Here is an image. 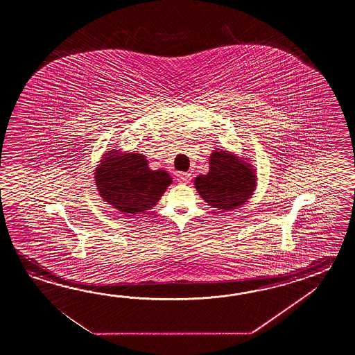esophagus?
I'll use <instances>...</instances> for the list:
<instances>
[{"instance_id":"esophagus-1","label":"esophagus","mask_w":355,"mask_h":355,"mask_svg":"<svg viewBox=\"0 0 355 355\" xmlns=\"http://www.w3.org/2000/svg\"><path fill=\"white\" fill-rule=\"evenodd\" d=\"M178 180L180 181V182H185V184H188L190 179H191V175L189 174V173H178Z\"/></svg>"}]
</instances>
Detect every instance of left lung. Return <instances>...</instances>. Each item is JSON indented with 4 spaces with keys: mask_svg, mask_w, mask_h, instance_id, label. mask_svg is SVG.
Wrapping results in <instances>:
<instances>
[{
    "mask_svg": "<svg viewBox=\"0 0 355 355\" xmlns=\"http://www.w3.org/2000/svg\"><path fill=\"white\" fill-rule=\"evenodd\" d=\"M209 161V173L196 178L199 196L222 211L246 203L257 187V176L249 164L226 151L213 152Z\"/></svg>",
    "mask_w": 355,
    "mask_h": 355,
    "instance_id": "left-lung-1",
    "label": "left lung"
}]
</instances>
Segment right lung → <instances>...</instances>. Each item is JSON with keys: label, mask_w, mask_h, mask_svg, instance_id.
<instances>
[{"label": "right lung", "mask_w": 355, "mask_h": 355, "mask_svg": "<svg viewBox=\"0 0 355 355\" xmlns=\"http://www.w3.org/2000/svg\"><path fill=\"white\" fill-rule=\"evenodd\" d=\"M95 181L105 202L130 216L156 205L173 180L164 170H151L141 153L109 151L95 171Z\"/></svg>", "instance_id": "right-lung-1"}]
</instances>
